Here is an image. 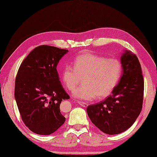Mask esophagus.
<instances>
[{"label": "esophagus", "mask_w": 157, "mask_h": 157, "mask_svg": "<svg viewBox=\"0 0 157 157\" xmlns=\"http://www.w3.org/2000/svg\"><path fill=\"white\" fill-rule=\"evenodd\" d=\"M78 104L79 105H81V106H83V107H87L88 105H89L87 104V103L83 102V101H78Z\"/></svg>", "instance_id": "34e87169"}]
</instances>
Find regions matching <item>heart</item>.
Masks as SVG:
<instances>
[{"instance_id": "1", "label": "heart", "mask_w": 157, "mask_h": 157, "mask_svg": "<svg viewBox=\"0 0 157 157\" xmlns=\"http://www.w3.org/2000/svg\"><path fill=\"white\" fill-rule=\"evenodd\" d=\"M74 67L66 65L61 73L66 87L74 91L83 79L82 86L73 94L78 99L91 101L97 96L104 98L110 95L122 74V65L117 59H106L92 53H83L74 60Z\"/></svg>"}]
</instances>
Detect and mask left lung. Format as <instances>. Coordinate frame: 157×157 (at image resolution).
I'll return each instance as SVG.
<instances>
[{"instance_id":"8db88e82","label":"left lung","mask_w":157,"mask_h":157,"mask_svg":"<svg viewBox=\"0 0 157 157\" xmlns=\"http://www.w3.org/2000/svg\"><path fill=\"white\" fill-rule=\"evenodd\" d=\"M122 74L111 95L87 107L92 123L105 134L125 132L134 123L142 109L144 78L138 58L125 50L121 56Z\"/></svg>"}]
</instances>
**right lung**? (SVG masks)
<instances>
[{
  "label": "right lung",
  "instance_id": "1",
  "mask_svg": "<svg viewBox=\"0 0 157 157\" xmlns=\"http://www.w3.org/2000/svg\"><path fill=\"white\" fill-rule=\"evenodd\" d=\"M66 49L43 45L36 47L21 64L16 83L15 99L25 125L31 132L49 135L64 124L60 104L69 96L59 81L58 63Z\"/></svg>",
  "mask_w": 157,
  "mask_h": 157
}]
</instances>
